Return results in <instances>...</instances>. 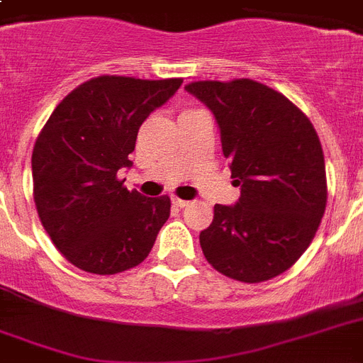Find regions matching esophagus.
Listing matches in <instances>:
<instances>
[{
  "label": "esophagus",
  "instance_id": "obj_1",
  "mask_svg": "<svg viewBox=\"0 0 363 363\" xmlns=\"http://www.w3.org/2000/svg\"><path fill=\"white\" fill-rule=\"evenodd\" d=\"M171 203L175 205V207H186L188 201L186 199H181V198H177V196H173V198H171Z\"/></svg>",
  "mask_w": 363,
  "mask_h": 363
}]
</instances>
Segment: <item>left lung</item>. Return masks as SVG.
Here are the masks:
<instances>
[{
	"label": "left lung",
	"mask_w": 363,
	"mask_h": 363,
	"mask_svg": "<svg viewBox=\"0 0 363 363\" xmlns=\"http://www.w3.org/2000/svg\"><path fill=\"white\" fill-rule=\"evenodd\" d=\"M186 92L215 116L241 186L235 205H215L201 250L230 279L269 281L298 262L320 226L328 199L320 139L290 99L250 79L192 82Z\"/></svg>",
	"instance_id": "left-lung-1"
}]
</instances>
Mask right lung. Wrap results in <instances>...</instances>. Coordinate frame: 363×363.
<instances>
[{
    "instance_id": "right-lung-1",
    "label": "right lung",
    "mask_w": 363,
    "mask_h": 363,
    "mask_svg": "<svg viewBox=\"0 0 363 363\" xmlns=\"http://www.w3.org/2000/svg\"><path fill=\"white\" fill-rule=\"evenodd\" d=\"M182 79L105 75L86 81L54 109L31 154L33 199L43 228L65 259L115 275L147 258L169 218L167 196L124 188L137 131L181 88Z\"/></svg>"
}]
</instances>
